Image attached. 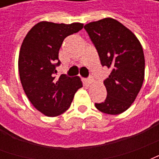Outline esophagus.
I'll use <instances>...</instances> for the list:
<instances>
[{
  "label": "esophagus",
  "instance_id": "1",
  "mask_svg": "<svg viewBox=\"0 0 159 159\" xmlns=\"http://www.w3.org/2000/svg\"><path fill=\"white\" fill-rule=\"evenodd\" d=\"M84 82H85V83H86V84L89 85L90 83H92V80L90 79V78H85V79H84Z\"/></svg>",
  "mask_w": 159,
  "mask_h": 159
}]
</instances>
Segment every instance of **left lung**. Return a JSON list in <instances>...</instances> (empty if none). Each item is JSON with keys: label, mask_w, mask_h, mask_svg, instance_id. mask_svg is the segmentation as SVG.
Returning a JSON list of instances; mask_svg holds the SVG:
<instances>
[{"label": "left lung", "mask_w": 159, "mask_h": 159, "mask_svg": "<svg viewBox=\"0 0 159 159\" xmlns=\"http://www.w3.org/2000/svg\"><path fill=\"white\" fill-rule=\"evenodd\" d=\"M95 47L102 66L111 69L104 81L107 96L95 107L117 115L129 109L143 84L145 58L139 40L129 30L111 18L84 25Z\"/></svg>", "instance_id": "obj_1"}]
</instances>
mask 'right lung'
<instances>
[{
	"mask_svg": "<svg viewBox=\"0 0 159 159\" xmlns=\"http://www.w3.org/2000/svg\"><path fill=\"white\" fill-rule=\"evenodd\" d=\"M83 25L42 21L32 27L23 41L19 72L25 93L36 109L48 117H56L70 107L83 83L78 76L57 75L59 51L66 37L83 29Z\"/></svg>",
	"mask_w": 159,
	"mask_h": 159,
	"instance_id": "right-lung-1",
	"label": "right lung"
}]
</instances>
